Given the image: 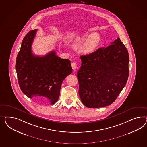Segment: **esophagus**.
Returning a JSON list of instances; mask_svg holds the SVG:
<instances>
[{"label": "esophagus", "instance_id": "obj_1", "mask_svg": "<svg viewBox=\"0 0 147 147\" xmlns=\"http://www.w3.org/2000/svg\"><path fill=\"white\" fill-rule=\"evenodd\" d=\"M71 67H72V69L74 70V71H75L76 69V63H74V62H73V63H71Z\"/></svg>", "mask_w": 147, "mask_h": 147}]
</instances>
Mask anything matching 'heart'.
<instances>
[{"instance_id": "b5f03b06", "label": "heart", "mask_w": 147, "mask_h": 147, "mask_svg": "<svg viewBox=\"0 0 147 147\" xmlns=\"http://www.w3.org/2000/svg\"><path fill=\"white\" fill-rule=\"evenodd\" d=\"M87 32H84L76 37V41H78L81 38H84L88 36ZM101 40V36L97 32L92 33L89 35L86 40L82 47L81 48V52L84 55H89L95 51L98 47Z\"/></svg>"}]
</instances>
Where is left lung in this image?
Here are the masks:
<instances>
[{
  "label": "left lung",
  "instance_id": "8db88e82",
  "mask_svg": "<svg viewBox=\"0 0 147 147\" xmlns=\"http://www.w3.org/2000/svg\"><path fill=\"white\" fill-rule=\"evenodd\" d=\"M81 67L77 73L80 98L89 108L113 103L127 82L129 55L117 38L107 48L81 56Z\"/></svg>",
  "mask_w": 147,
  "mask_h": 147
}]
</instances>
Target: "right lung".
<instances>
[{"mask_svg": "<svg viewBox=\"0 0 147 147\" xmlns=\"http://www.w3.org/2000/svg\"><path fill=\"white\" fill-rule=\"evenodd\" d=\"M36 32L35 29L26 34L16 57L19 84L29 98L41 103L54 104L59 97L63 80L72 72L71 61L56 56L54 51L44 56H35L32 45Z\"/></svg>", "mask_w": 147, "mask_h": 147, "instance_id": "right-lung-1", "label": "right lung"}]
</instances>
